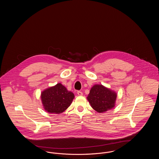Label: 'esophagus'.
<instances>
[{"instance_id":"obj_1","label":"esophagus","mask_w":159,"mask_h":159,"mask_svg":"<svg viewBox=\"0 0 159 159\" xmlns=\"http://www.w3.org/2000/svg\"><path fill=\"white\" fill-rule=\"evenodd\" d=\"M77 95H78L79 96H82V95H83V93H82L81 91H77Z\"/></svg>"}]
</instances>
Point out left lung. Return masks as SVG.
Here are the masks:
<instances>
[{"mask_svg":"<svg viewBox=\"0 0 159 159\" xmlns=\"http://www.w3.org/2000/svg\"><path fill=\"white\" fill-rule=\"evenodd\" d=\"M117 93L102 84H95L87 97L92 108L99 113L113 108L116 105Z\"/></svg>","mask_w":159,"mask_h":159,"instance_id":"1","label":"left lung"}]
</instances>
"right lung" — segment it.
Listing matches in <instances>:
<instances>
[{"label": "right lung", "mask_w": 159, "mask_h": 159, "mask_svg": "<svg viewBox=\"0 0 159 159\" xmlns=\"http://www.w3.org/2000/svg\"><path fill=\"white\" fill-rule=\"evenodd\" d=\"M40 98L46 111L58 114L64 112L71 105L75 95L59 83L42 91Z\"/></svg>", "instance_id": "obj_1"}]
</instances>
